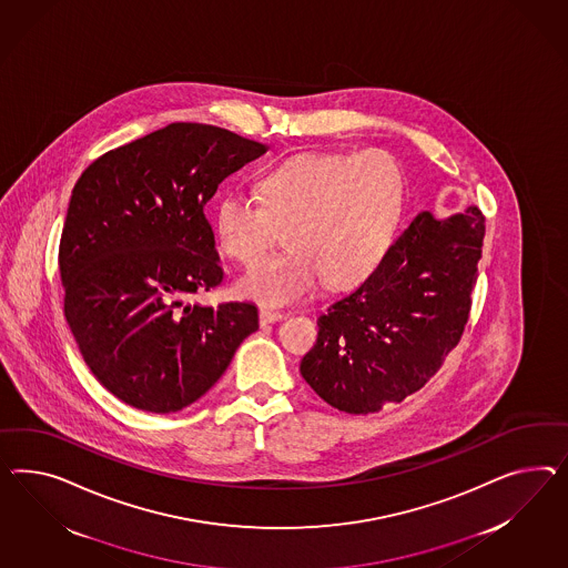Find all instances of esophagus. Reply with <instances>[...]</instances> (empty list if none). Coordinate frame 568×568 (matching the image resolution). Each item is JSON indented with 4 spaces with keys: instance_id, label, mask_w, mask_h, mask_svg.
I'll use <instances>...</instances> for the list:
<instances>
[{
    "instance_id": "1",
    "label": "esophagus",
    "mask_w": 568,
    "mask_h": 568,
    "mask_svg": "<svg viewBox=\"0 0 568 568\" xmlns=\"http://www.w3.org/2000/svg\"><path fill=\"white\" fill-rule=\"evenodd\" d=\"M283 318H285V314H283V312H275V310H268V307H262L261 310L262 326L278 323V321H283Z\"/></svg>"
}]
</instances>
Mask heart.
Segmentation results:
<instances>
[{"label":"heart","instance_id":"heart-1","mask_svg":"<svg viewBox=\"0 0 568 568\" xmlns=\"http://www.w3.org/2000/svg\"><path fill=\"white\" fill-rule=\"evenodd\" d=\"M403 173L383 151L302 153L268 171L261 200L230 192L216 204L219 250L252 264L285 231L287 254L252 266L237 293L283 306L316 292L364 283L384 261L403 211Z\"/></svg>","mask_w":568,"mask_h":568}]
</instances>
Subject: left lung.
Segmentation results:
<instances>
[{
	"mask_svg": "<svg viewBox=\"0 0 568 568\" xmlns=\"http://www.w3.org/2000/svg\"><path fill=\"white\" fill-rule=\"evenodd\" d=\"M484 231L477 206L415 215L381 266L318 318L300 372L321 399L372 414L428 383L469 318Z\"/></svg>",
	"mask_w": 568,
	"mask_h": 568,
	"instance_id": "1",
	"label": "left lung"
}]
</instances>
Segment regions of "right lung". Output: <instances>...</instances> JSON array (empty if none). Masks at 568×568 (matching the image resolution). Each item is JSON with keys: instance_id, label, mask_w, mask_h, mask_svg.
I'll use <instances>...</instances> for the list:
<instances>
[{"instance_id": "obj_1", "label": "right lung", "mask_w": 568, "mask_h": 568, "mask_svg": "<svg viewBox=\"0 0 568 568\" xmlns=\"http://www.w3.org/2000/svg\"><path fill=\"white\" fill-rule=\"evenodd\" d=\"M266 146L206 123H169L80 175L60 242L63 312L94 378L151 414L199 400L258 331L245 302L190 304L223 268L204 206Z\"/></svg>"}]
</instances>
